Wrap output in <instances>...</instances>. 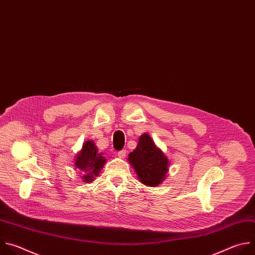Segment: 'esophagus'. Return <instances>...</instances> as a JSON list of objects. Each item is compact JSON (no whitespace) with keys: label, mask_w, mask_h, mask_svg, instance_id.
Here are the masks:
<instances>
[{"label":"esophagus","mask_w":255,"mask_h":255,"mask_svg":"<svg viewBox=\"0 0 255 255\" xmlns=\"http://www.w3.org/2000/svg\"><path fill=\"white\" fill-rule=\"evenodd\" d=\"M118 156H119L121 159H124V158H126V150H125V149H123V150H120V151H119V154H118Z\"/></svg>","instance_id":"esophagus-1"}]
</instances>
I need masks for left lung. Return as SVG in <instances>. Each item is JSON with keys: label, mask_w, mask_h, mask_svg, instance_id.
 Returning <instances> with one entry per match:
<instances>
[{"label": "left lung", "mask_w": 255, "mask_h": 255, "mask_svg": "<svg viewBox=\"0 0 255 255\" xmlns=\"http://www.w3.org/2000/svg\"><path fill=\"white\" fill-rule=\"evenodd\" d=\"M128 162L139 182L149 187L159 186L169 171V160L147 133L139 136L135 149L128 155Z\"/></svg>", "instance_id": "obj_1"}]
</instances>
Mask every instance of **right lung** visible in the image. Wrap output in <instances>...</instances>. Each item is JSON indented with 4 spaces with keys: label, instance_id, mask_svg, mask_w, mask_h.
Listing matches in <instances>:
<instances>
[{
    "label": "right lung",
    "instance_id": "obj_1",
    "mask_svg": "<svg viewBox=\"0 0 255 255\" xmlns=\"http://www.w3.org/2000/svg\"><path fill=\"white\" fill-rule=\"evenodd\" d=\"M106 163L107 159L101 152H98L95 143L92 140H86L82 145V149L76 156L74 165L82 173L81 179L83 182L90 183Z\"/></svg>",
    "mask_w": 255,
    "mask_h": 255
}]
</instances>
